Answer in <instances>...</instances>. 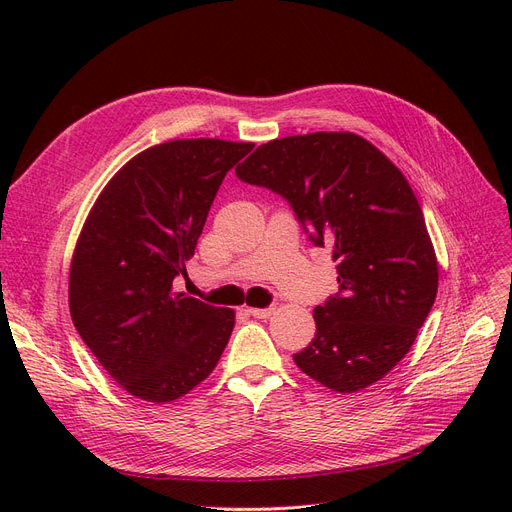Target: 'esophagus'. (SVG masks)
<instances>
[{"label":"esophagus","mask_w":512,"mask_h":512,"mask_svg":"<svg viewBox=\"0 0 512 512\" xmlns=\"http://www.w3.org/2000/svg\"><path fill=\"white\" fill-rule=\"evenodd\" d=\"M247 313H249V315H253V317H257V319H267V317H270V315L274 313V307H265V309L249 307V309H247Z\"/></svg>","instance_id":"obj_1"}]
</instances>
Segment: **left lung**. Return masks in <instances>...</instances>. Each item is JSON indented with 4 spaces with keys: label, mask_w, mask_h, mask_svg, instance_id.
<instances>
[{
    "label": "left lung",
    "mask_w": 512,
    "mask_h": 512,
    "mask_svg": "<svg viewBox=\"0 0 512 512\" xmlns=\"http://www.w3.org/2000/svg\"><path fill=\"white\" fill-rule=\"evenodd\" d=\"M236 176L284 197L313 245L332 247L340 288L315 307V338L294 363L344 394L382 380L409 353L438 292L436 253L407 178L353 132L270 141Z\"/></svg>",
    "instance_id": "obj_1"
}]
</instances>
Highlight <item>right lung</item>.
<instances>
[{"mask_svg":"<svg viewBox=\"0 0 512 512\" xmlns=\"http://www.w3.org/2000/svg\"><path fill=\"white\" fill-rule=\"evenodd\" d=\"M255 145L182 139L145 149L107 182L78 236L74 328L132 396L172 402L218 365L234 311L174 292L224 176Z\"/></svg>","mask_w":512,"mask_h":512,"instance_id":"right-lung-1","label":"right lung"}]
</instances>
